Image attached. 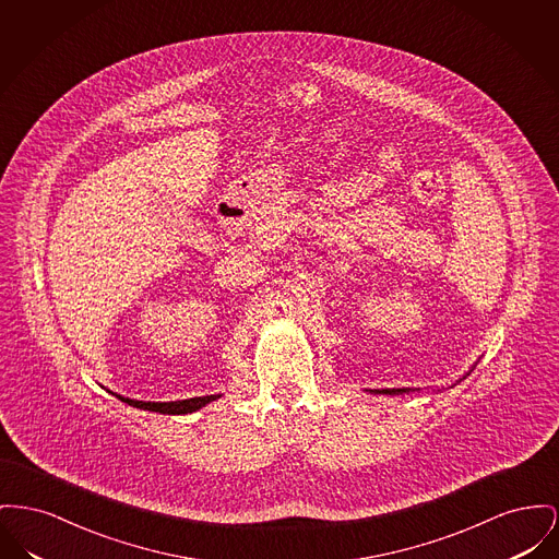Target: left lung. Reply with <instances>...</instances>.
I'll return each mask as SVG.
<instances>
[{
  "instance_id": "1",
  "label": "left lung",
  "mask_w": 559,
  "mask_h": 559,
  "mask_svg": "<svg viewBox=\"0 0 559 559\" xmlns=\"http://www.w3.org/2000/svg\"><path fill=\"white\" fill-rule=\"evenodd\" d=\"M471 371H466V376H468ZM466 376H462V380L466 378ZM367 393L371 394H409V393H420V389H373V391H367Z\"/></svg>"
}]
</instances>
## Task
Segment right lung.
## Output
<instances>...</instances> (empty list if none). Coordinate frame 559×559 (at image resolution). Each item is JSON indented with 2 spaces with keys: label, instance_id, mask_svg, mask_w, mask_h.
Here are the masks:
<instances>
[{
  "label": "right lung",
  "instance_id": "right-lung-1",
  "mask_svg": "<svg viewBox=\"0 0 559 559\" xmlns=\"http://www.w3.org/2000/svg\"><path fill=\"white\" fill-rule=\"evenodd\" d=\"M111 393V391H107ZM116 394L122 403H129L132 407H139V409H145V412H158V414H168V416H183V414H192L202 409L206 403L211 401H217L219 394H206V396H192V399H181V401H139V399H129V396H122V394Z\"/></svg>",
  "mask_w": 559,
  "mask_h": 559
}]
</instances>
